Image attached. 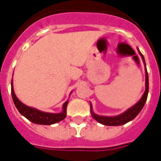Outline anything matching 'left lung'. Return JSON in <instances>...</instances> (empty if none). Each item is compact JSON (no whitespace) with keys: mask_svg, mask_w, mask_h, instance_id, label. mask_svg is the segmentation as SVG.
Wrapping results in <instances>:
<instances>
[{"mask_svg":"<svg viewBox=\"0 0 161 161\" xmlns=\"http://www.w3.org/2000/svg\"><path fill=\"white\" fill-rule=\"evenodd\" d=\"M138 52L142 58L143 63L145 64V91L143 96L141 97L140 100L138 101L137 103H135V105H133L132 107H130V108H128L126 111H125L122 114H120L116 116H103V115H98L96 114L95 113H93V106L90 103V111L91 114L93 116V118L96 121H98V123H100L103 125H107V126H119V125H125L126 123L130 122L131 120H133L136 116H137L140 112L142 110L143 107L145 105V102L147 100L148 93H149V77H148L147 69H146V64H145V58L143 54L141 53L138 48Z\"/></svg>","mask_w":161,"mask_h":161,"instance_id":"1","label":"left lung"}]
</instances>
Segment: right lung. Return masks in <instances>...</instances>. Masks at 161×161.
<instances>
[{"mask_svg": "<svg viewBox=\"0 0 161 161\" xmlns=\"http://www.w3.org/2000/svg\"><path fill=\"white\" fill-rule=\"evenodd\" d=\"M11 96L13 99L14 104L16 107L17 110L21 115L30 120L31 122L36 124V125H50L56 123L60 122L61 120L64 119L67 115V106H68V100L66 101L63 105V111L60 113H47L35 108L29 107L24 104L19 100L15 94L13 88V82L11 80Z\"/></svg>", "mask_w": 161, "mask_h": 161, "instance_id": "add662e5", "label": "right lung"}]
</instances>
